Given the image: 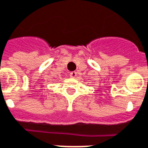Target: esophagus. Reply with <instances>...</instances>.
I'll list each match as a JSON object with an SVG mask.
<instances>
[{
  "label": "esophagus",
  "mask_w": 148,
  "mask_h": 148,
  "mask_svg": "<svg viewBox=\"0 0 148 148\" xmlns=\"http://www.w3.org/2000/svg\"><path fill=\"white\" fill-rule=\"evenodd\" d=\"M69 75L70 77H72V78H75V76H76V73H75V72H71Z\"/></svg>",
  "instance_id": "1"
}]
</instances>
